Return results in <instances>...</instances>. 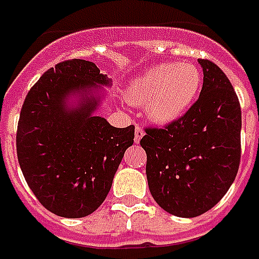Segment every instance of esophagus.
<instances>
[{
  "label": "esophagus",
  "mask_w": 259,
  "mask_h": 259,
  "mask_svg": "<svg viewBox=\"0 0 259 259\" xmlns=\"http://www.w3.org/2000/svg\"><path fill=\"white\" fill-rule=\"evenodd\" d=\"M143 136H144V132L141 129L140 124H136L135 127V141L136 143H140V140L143 139Z\"/></svg>",
  "instance_id": "obj_1"
}]
</instances>
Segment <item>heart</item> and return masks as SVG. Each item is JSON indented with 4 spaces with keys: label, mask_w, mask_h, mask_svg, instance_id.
Returning a JSON list of instances; mask_svg holds the SVG:
<instances>
[{
    "label": "heart",
    "mask_w": 259,
    "mask_h": 259,
    "mask_svg": "<svg viewBox=\"0 0 259 259\" xmlns=\"http://www.w3.org/2000/svg\"><path fill=\"white\" fill-rule=\"evenodd\" d=\"M201 76L191 64H159L130 81L127 100L146 104L152 122L166 124L182 118L198 94Z\"/></svg>",
    "instance_id": "b5f03b06"
}]
</instances>
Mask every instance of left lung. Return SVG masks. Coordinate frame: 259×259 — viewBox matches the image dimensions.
<instances>
[{
	"label": "left lung",
	"instance_id": "8db88e82",
	"mask_svg": "<svg viewBox=\"0 0 259 259\" xmlns=\"http://www.w3.org/2000/svg\"><path fill=\"white\" fill-rule=\"evenodd\" d=\"M204 83L198 100L165 127H147L148 189L157 204L175 217L194 218L222 200L240 165L241 109L222 69L198 59Z\"/></svg>",
	"mask_w": 259,
	"mask_h": 259
}]
</instances>
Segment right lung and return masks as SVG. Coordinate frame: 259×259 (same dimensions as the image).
<instances>
[{
    "label": "right lung",
    "mask_w": 259,
    "mask_h": 259,
    "mask_svg": "<svg viewBox=\"0 0 259 259\" xmlns=\"http://www.w3.org/2000/svg\"><path fill=\"white\" fill-rule=\"evenodd\" d=\"M101 85L96 64L70 59L48 69L27 93L16 132V152L27 185L44 208L64 218L90 215L107 198L135 126L113 127L94 116ZM78 97L76 107L67 105Z\"/></svg>",
    "instance_id": "1"
}]
</instances>
